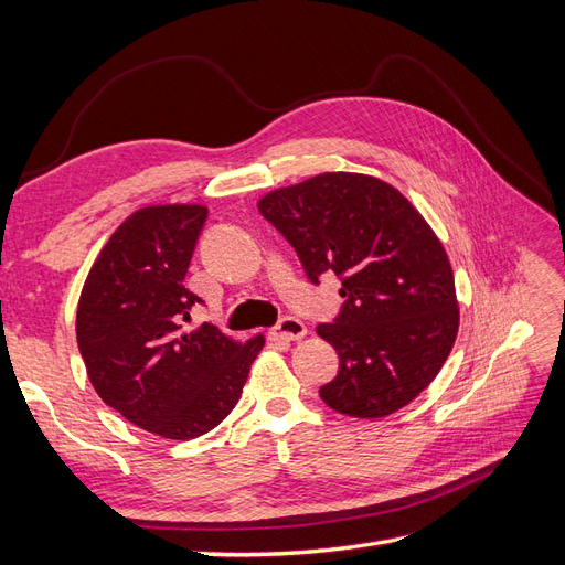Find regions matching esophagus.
Here are the masks:
<instances>
[{"label":"esophagus","mask_w":565,"mask_h":565,"mask_svg":"<svg viewBox=\"0 0 565 565\" xmlns=\"http://www.w3.org/2000/svg\"><path fill=\"white\" fill-rule=\"evenodd\" d=\"M306 324L299 318H280V322L276 328L270 330V339L273 341H299L306 337Z\"/></svg>","instance_id":"obj_1"}]
</instances>
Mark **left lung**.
I'll list each match as a JSON object with an SVG mask.
<instances>
[{
    "label": "left lung",
    "mask_w": 565,
    "mask_h": 565,
    "mask_svg": "<svg viewBox=\"0 0 565 565\" xmlns=\"http://www.w3.org/2000/svg\"><path fill=\"white\" fill-rule=\"evenodd\" d=\"M297 249L313 285L332 270L344 297L318 334L339 355L320 398L349 417L377 419L415 401L452 351L459 309L448 254L396 188L324 172L259 200Z\"/></svg>",
    "instance_id": "left-lung-1"
}]
</instances>
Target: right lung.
Instances as JSON below:
<instances>
[{"label":"right lung","mask_w":565,"mask_h":565,"mask_svg":"<svg viewBox=\"0 0 565 565\" xmlns=\"http://www.w3.org/2000/svg\"><path fill=\"white\" fill-rule=\"evenodd\" d=\"M202 204L134 212L100 249L77 303V347L106 405L172 440L212 431L241 401L264 337L235 341L212 322L185 330L202 299L183 285Z\"/></svg>","instance_id":"obj_1"}]
</instances>
